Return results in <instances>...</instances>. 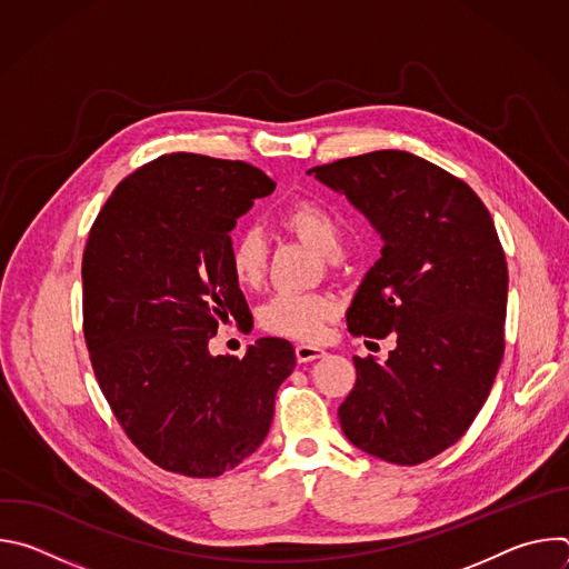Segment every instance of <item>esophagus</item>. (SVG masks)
Returning <instances> with one entry per match:
<instances>
[{"mask_svg":"<svg viewBox=\"0 0 569 569\" xmlns=\"http://www.w3.org/2000/svg\"><path fill=\"white\" fill-rule=\"evenodd\" d=\"M295 353H297L299 362H310V360H317L321 356H327V351L319 349V347H312V345H297Z\"/></svg>","mask_w":569,"mask_h":569,"instance_id":"1","label":"esophagus"}]
</instances>
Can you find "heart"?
I'll return each mask as SVG.
<instances>
[{
    "instance_id": "1",
    "label": "heart",
    "mask_w": 569,
    "mask_h": 569,
    "mask_svg": "<svg viewBox=\"0 0 569 569\" xmlns=\"http://www.w3.org/2000/svg\"><path fill=\"white\" fill-rule=\"evenodd\" d=\"M279 220L321 257L331 261L342 257L345 227L331 207L315 200H297L281 211ZM227 266L240 288H259L268 268V242L263 233L254 227L236 231L227 248ZM338 299L331 292L283 290L259 308V327L272 336L317 340L327 321L338 315Z\"/></svg>"
}]
</instances>
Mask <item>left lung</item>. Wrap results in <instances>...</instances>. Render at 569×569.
<instances>
[{
    "mask_svg": "<svg viewBox=\"0 0 569 569\" xmlns=\"http://www.w3.org/2000/svg\"><path fill=\"white\" fill-rule=\"evenodd\" d=\"M342 191L385 246L347 312L349 333L396 349L353 358L338 417L360 450L423 463L459 441L489 398L505 356L507 259L477 193L432 161L373 150L310 171Z\"/></svg>",
    "mask_w": 569,
    "mask_h": 569,
    "instance_id": "1",
    "label": "left lung"
}]
</instances>
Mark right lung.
<instances>
[{"mask_svg":"<svg viewBox=\"0 0 569 569\" xmlns=\"http://www.w3.org/2000/svg\"><path fill=\"white\" fill-rule=\"evenodd\" d=\"M274 182L238 159L161 154L123 178L83 252V333L126 437L159 468L218 477L266 439L295 369L288 340L209 356L218 321L248 317L229 231Z\"/></svg>","mask_w":569,"mask_h":569,"instance_id":"obj_1","label":"right lung"}]
</instances>
